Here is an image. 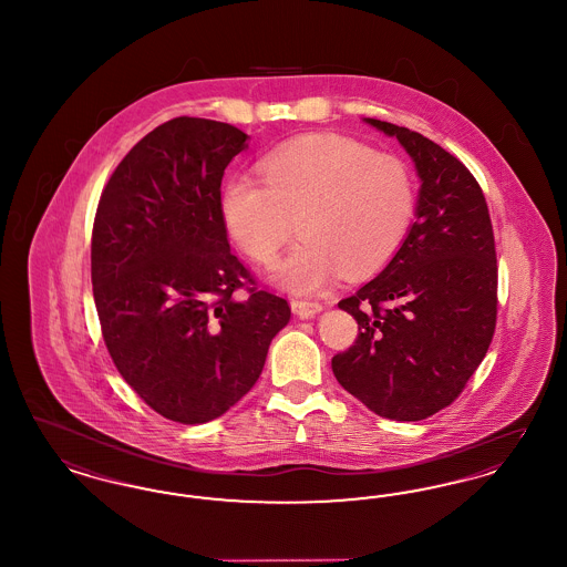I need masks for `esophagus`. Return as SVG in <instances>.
Instances as JSON below:
<instances>
[{
    "label": "esophagus",
    "mask_w": 567,
    "mask_h": 567,
    "mask_svg": "<svg viewBox=\"0 0 567 567\" xmlns=\"http://www.w3.org/2000/svg\"><path fill=\"white\" fill-rule=\"evenodd\" d=\"M291 308L299 319H310L323 310V306L319 301H306V299H293Z\"/></svg>",
    "instance_id": "1"
}]
</instances>
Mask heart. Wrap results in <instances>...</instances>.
<instances>
[{
  "label": "heart",
  "instance_id": "obj_1",
  "mask_svg": "<svg viewBox=\"0 0 567 567\" xmlns=\"http://www.w3.org/2000/svg\"><path fill=\"white\" fill-rule=\"evenodd\" d=\"M264 185L229 181L218 210L229 238L270 266L299 216V244L271 280L291 293H317L342 271L382 270L404 246L416 216V181L408 163L342 135H308L261 162Z\"/></svg>",
  "mask_w": 567,
  "mask_h": 567
}]
</instances>
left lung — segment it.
<instances>
[{"label": "left lung", "mask_w": 567, "mask_h": 567, "mask_svg": "<svg viewBox=\"0 0 567 567\" xmlns=\"http://www.w3.org/2000/svg\"><path fill=\"white\" fill-rule=\"evenodd\" d=\"M363 121L398 137L421 189L400 252L338 303L354 317L359 336L331 359V370L378 416L421 421L457 400L493 340V227L483 189L457 157L408 127Z\"/></svg>", "instance_id": "left-lung-1"}]
</instances>
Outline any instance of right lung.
Masks as SVG:
<instances>
[{
	"instance_id": "1",
	"label": "right lung",
	"mask_w": 567,
	"mask_h": 567,
	"mask_svg": "<svg viewBox=\"0 0 567 567\" xmlns=\"http://www.w3.org/2000/svg\"><path fill=\"white\" fill-rule=\"evenodd\" d=\"M246 140L210 118L163 123L116 165L93 223L91 282L110 357L146 404L185 425L238 404L291 319L287 299L259 291L231 252L218 210Z\"/></svg>"
}]
</instances>
